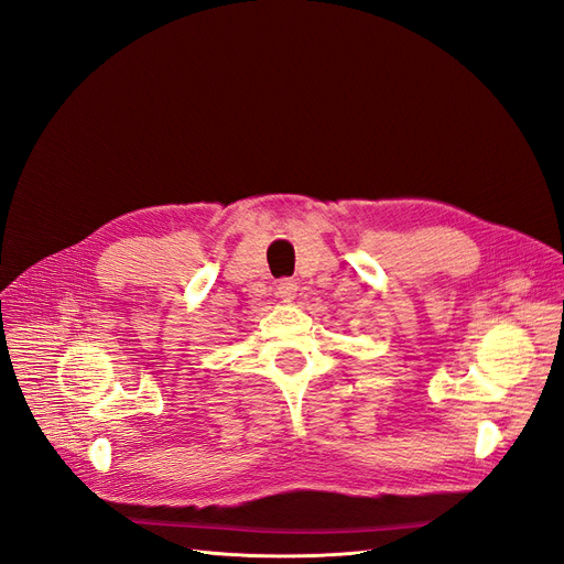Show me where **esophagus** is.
Returning a JSON list of instances; mask_svg holds the SVG:
<instances>
[{
    "label": "esophagus",
    "instance_id": "1",
    "mask_svg": "<svg viewBox=\"0 0 564 564\" xmlns=\"http://www.w3.org/2000/svg\"><path fill=\"white\" fill-rule=\"evenodd\" d=\"M275 289H278V296H282V299H294L296 292H299V282L292 280V278H282V280H278Z\"/></svg>",
    "mask_w": 564,
    "mask_h": 564
}]
</instances>
